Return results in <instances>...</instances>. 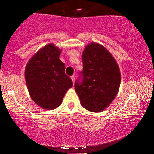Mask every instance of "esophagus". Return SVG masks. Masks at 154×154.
<instances>
[{
    "mask_svg": "<svg viewBox=\"0 0 154 154\" xmlns=\"http://www.w3.org/2000/svg\"><path fill=\"white\" fill-rule=\"evenodd\" d=\"M71 79H72V82H73V83H75V76H72Z\"/></svg>",
    "mask_w": 154,
    "mask_h": 154,
    "instance_id": "1",
    "label": "esophagus"
}]
</instances>
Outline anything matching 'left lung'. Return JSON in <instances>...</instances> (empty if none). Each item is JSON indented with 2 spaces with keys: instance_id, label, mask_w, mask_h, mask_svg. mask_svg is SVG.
<instances>
[{
  "instance_id": "obj_1",
  "label": "left lung",
  "mask_w": 154,
  "mask_h": 154,
  "mask_svg": "<svg viewBox=\"0 0 154 154\" xmlns=\"http://www.w3.org/2000/svg\"><path fill=\"white\" fill-rule=\"evenodd\" d=\"M82 83L75 87L81 105L100 112L112 103L119 91L121 73L114 56L103 45L92 42L82 52Z\"/></svg>"
}]
</instances>
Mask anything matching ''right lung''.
I'll list each match as a JSON object with an SVG mask.
<instances>
[{"instance_id": "obj_1", "label": "right lung", "mask_w": 154, "mask_h": 154, "mask_svg": "<svg viewBox=\"0 0 154 154\" xmlns=\"http://www.w3.org/2000/svg\"><path fill=\"white\" fill-rule=\"evenodd\" d=\"M61 49L49 43L37 51L26 65L24 77L31 98L45 110H53L62 103L73 85L59 59Z\"/></svg>"}]
</instances>
